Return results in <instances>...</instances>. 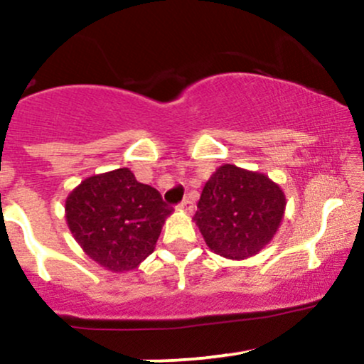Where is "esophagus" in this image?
<instances>
[{
  "label": "esophagus",
  "instance_id": "esophagus-1",
  "mask_svg": "<svg viewBox=\"0 0 364 364\" xmlns=\"http://www.w3.org/2000/svg\"><path fill=\"white\" fill-rule=\"evenodd\" d=\"M179 210L186 212V214H191V212H193V202H191V200L186 196V198L179 203Z\"/></svg>",
  "mask_w": 364,
  "mask_h": 364
}]
</instances>
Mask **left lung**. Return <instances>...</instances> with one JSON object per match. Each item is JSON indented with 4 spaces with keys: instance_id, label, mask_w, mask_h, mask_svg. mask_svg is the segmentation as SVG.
<instances>
[{
    "instance_id": "8db88e82",
    "label": "left lung",
    "mask_w": 364,
    "mask_h": 364,
    "mask_svg": "<svg viewBox=\"0 0 364 364\" xmlns=\"http://www.w3.org/2000/svg\"><path fill=\"white\" fill-rule=\"evenodd\" d=\"M286 203L284 190L267 174L223 164L207 179L193 220L212 252L245 260L274 240Z\"/></svg>"
}]
</instances>
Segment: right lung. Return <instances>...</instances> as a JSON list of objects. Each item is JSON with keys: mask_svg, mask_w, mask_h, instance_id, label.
I'll return each instance as SVG.
<instances>
[{"mask_svg": "<svg viewBox=\"0 0 364 364\" xmlns=\"http://www.w3.org/2000/svg\"><path fill=\"white\" fill-rule=\"evenodd\" d=\"M171 215L156 188L119 168L85 178L65 200V219L83 253L112 274L135 270L156 250Z\"/></svg>", "mask_w": 364, "mask_h": 364, "instance_id": "add662e5", "label": "right lung"}]
</instances>
